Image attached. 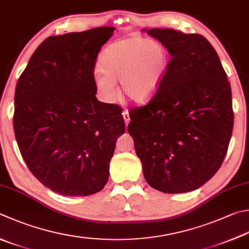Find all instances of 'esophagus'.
<instances>
[{
    "label": "esophagus",
    "mask_w": 249,
    "mask_h": 249,
    "mask_svg": "<svg viewBox=\"0 0 249 249\" xmlns=\"http://www.w3.org/2000/svg\"><path fill=\"white\" fill-rule=\"evenodd\" d=\"M123 116H124V123L125 125H128L130 123V116H129V111L128 110H124L123 111Z\"/></svg>",
    "instance_id": "obj_1"
}]
</instances>
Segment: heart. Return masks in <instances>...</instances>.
<instances>
[{
	"label": "heart",
	"instance_id": "obj_1",
	"mask_svg": "<svg viewBox=\"0 0 249 249\" xmlns=\"http://www.w3.org/2000/svg\"><path fill=\"white\" fill-rule=\"evenodd\" d=\"M168 51L160 42L130 36L109 44L101 53L93 82L103 101L115 100V82L134 103H146L156 94L168 67Z\"/></svg>",
	"mask_w": 249,
	"mask_h": 249
}]
</instances>
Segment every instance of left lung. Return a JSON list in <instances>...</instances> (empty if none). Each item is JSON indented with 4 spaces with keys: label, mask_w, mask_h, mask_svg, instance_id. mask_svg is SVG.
Masks as SVG:
<instances>
[{
    "label": "left lung",
    "mask_w": 249,
    "mask_h": 249,
    "mask_svg": "<svg viewBox=\"0 0 249 249\" xmlns=\"http://www.w3.org/2000/svg\"><path fill=\"white\" fill-rule=\"evenodd\" d=\"M142 31L160 42L171 60L148 104L130 110L128 131L148 184L186 193L212 179L226 157L234 120L231 86L203 36Z\"/></svg>",
    "instance_id": "8db88e82"
}]
</instances>
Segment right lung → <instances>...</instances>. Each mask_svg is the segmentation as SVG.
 <instances>
[{
	"mask_svg": "<svg viewBox=\"0 0 249 249\" xmlns=\"http://www.w3.org/2000/svg\"><path fill=\"white\" fill-rule=\"evenodd\" d=\"M114 27L49 36L18 79L14 131L37 180L65 196H88L108 181L121 108L97 101L93 69Z\"/></svg>",
	"mask_w": 249,
	"mask_h": 249,
	"instance_id": "right-lung-1",
	"label": "right lung"
}]
</instances>
